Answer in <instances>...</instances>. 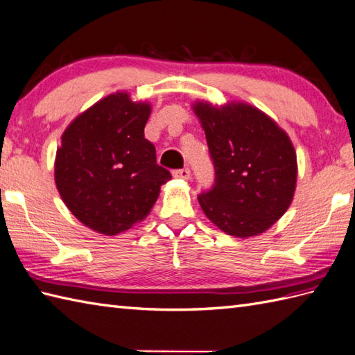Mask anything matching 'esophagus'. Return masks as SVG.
Segmentation results:
<instances>
[{
	"mask_svg": "<svg viewBox=\"0 0 355 355\" xmlns=\"http://www.w3.org/2000/svg\"><path fill=\"white\" fill-rule=\"evenodd\" d=\"M173 176H175L176 179L187 180V179H190L191 171H190V168H188V167H184V168H179V170H176L175 173H173Z\"/></svg>",
	"mask_w": 355,
	"mask_h": 355,
	"instance_id": "obj_1",
	"label": "esophagus"
}]
</instances>
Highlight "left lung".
<instances>
[{"mask_svg": "<svg viewBox=\"0 0 355 355\" xmlns=\"http://www.w3.org/2000/svg\"><path fill=\"white\" fill-rule=\"evenodd\" d=\"M214 165V184L198 199L223 232L252 237L284 214L296 187V153L291 141L257 107L198 103Z\"/></svg>", "mask_w": 355, "mask_h": 355, "instance_id": "8db88e82", "label": "left lung"}]
</instances>
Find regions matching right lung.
<instances>
[{"mask_svg": "<svg viewBox=\"0 0 355 355\" xmlns=\"http://www.w3.org/2000/svg\"><path fill=\"white\" fill-rule=\"evenodd\" d=\"M150 106L116 92L78 115L62 135L54 178L68 209L91 230L115 235L143 220L171 179L144 138Z\"/></svg>", "mask_w": 355, "mask_h": 355, "instance_id": "add662e5", "label": "right lung"}]
</instances>
